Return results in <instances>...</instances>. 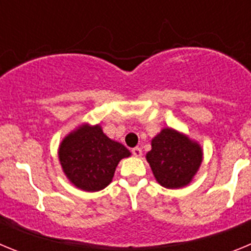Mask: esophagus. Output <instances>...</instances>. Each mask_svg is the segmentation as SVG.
<instances>
[{
    "label": "esophagus",
    "instance_id": "1",
    "mask_svg": "<svg viewBox=\"0 0 251 251\" xmlns=\"http://www.w3.org/2000/svg\"><path fill=\"white\" fill-rule=\"evenodd\" d=\"M133 156L134 157H141L142 156V148L141 147H134L132 150Z\"/></svg>",
    "mask_w": 251,
    "mask_h": 251
}]
</instances>
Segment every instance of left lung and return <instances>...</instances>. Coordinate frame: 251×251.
I'll return each instance as SVG.
<instances>
[{
	"instance_id": "left-lung-1",
	"label": "left lung",
	"mask_w": 251,
	"mask_h": 251,
	"mask_svg": "<svg viewBox=\"0 0 251 251\" xmlns=\"http://www.w3.org/2000/svg\"><path fill=\"white\" fill-rule=\"evenodd\" d=\"M157 182L166 188H181L191 182L202 162L197 142L172 128H163L152 139L146 154Z\"/></svg>"
}]
</instances>
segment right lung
I'll return each instance as SVG.
<instances>
[{
  "label": "right lung",
  "mask_w": 251,
  "mask_h": 251,
  "mask_svg": "<svg viewBox=\"0 0 251 251\" xmlns=\"http://www.w3.org/2000/svg\"><path fill=\"white\" fill-rule=\"evenodd\" d=\"M130 152L108 138L99 124H83L69 133L59 147L60 165L69 181L83 191H100L112 182L119 161Z\"/></svg>",
  "instance_id": "1"
}]
</instances>
